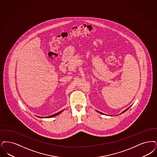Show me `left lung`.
I'll use <instances>...</instances> for the list:
<instances>
[{
	"label": "left lung",
	"mask_w": 157,
	"mask_h": 157,
	"mask_svg": "<svg viewBox=\"0 0 157 157\" xmlns=\"http://www.w3.org/2000/svg\"><path fill=\"white\" fill-rule=\"evenodd\" d=\"M130 107H131V106H130ZM130 107H128V108H127V109H125V110H124V111H123V112H122V113H124V112H125V111H126V110H128V109H129V108H130ZM98 112H99V113H101V114H103V113H101V112H98Z\"/></svg>",
	"instance_id": "obj_1"
}]
</instances>
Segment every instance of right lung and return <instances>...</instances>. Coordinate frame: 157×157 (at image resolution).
<instances>
[{
    "mask_svg": "<svg viewBox=\"0 0 157 157\" xmlns=\"http://www.w3.org/2000/svg\"><path fill=\"white\" fill-rule=\"evenodd\" d=\"M63 111V110H62V111H61V112H58V113H56V114H53V115L50 116H47V117H45V118H50V117H52L56 116H57L58 114H60V113H61ZM41 117V118H43L42 117Z\"/></svg>",
    "mask_w": 157,
    "mask_h": 157,
    "instance_id": "add662e5",
    "label": "right lung"
}]
</instances>
